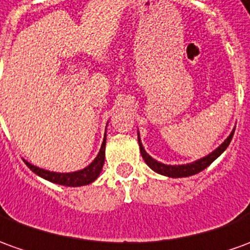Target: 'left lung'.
Instances as JSON below:
<instances>
[{
	"label": "left lung",
	"mask_w": 250,
	"mask_h": 250,
	"mask_svg": "<svg viewBox=\"0 0 250 250\" xmlns=\"http://www.w3.org/2000/svg\"><path fill=\"white\" fill-rule=\"evenodd\" d=\"M234 130H235V128L231 130V133L229 135L226 140L222 143L219 147L215 148L211 154H208L207 156H203V158L192 162V163H187V165H165L162 162H158L144 149L139 132H137V140H139V146H140V152H142L143 159L146 161V163L149 166V168H152L155 173H158V174L166 175V177H170V178H182V177H190V175L200 173L204 168H207L216 158H219L220 155L225 152V149L229 147L230 142H231Z\"/></svg>",
	"instance_id": "8db88e82"
}]
</instances>
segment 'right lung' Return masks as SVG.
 <instances>
[{"instance_id":"right-lung-1","label":"right lung","mask_w":250,"mask_h":250,"mask_svg":"<svg viewBox=\"0 0 250 250\" xmlns=\"http://www.w3.org/2000/svg\"><path fill=\"white\" fill-rule=\"evenodd\" d=\"M104 148H106V133H104L102 146H101V149H99L95 159L91 162L87 167L77 170V171H72V173H57V171H50V170L36 167L27 161H24V163L36 175H39V177H42L50 182L63 185V187H83V185H88L91 182H94L101 174L103 165H104Z\"/></svg>"}]
</instances>
